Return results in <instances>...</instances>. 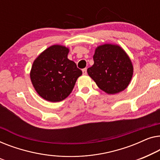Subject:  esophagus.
<instances>
[{
  "label": "esophagus",
  "mask_w": 160,
  "mask_h": 160,
  "mask_svg": "<svg viewBox=\"0 0 160 160\" xmlns=\"http://www.w3.org/2000/svg\"><path fill=\"white\" fill-rule=\"evenodd\" d=\"M82 74L83 75H86L87 74V69L86 68L82 69Z\"/></svg>",
  "instance_id": "34e87169"
}]
</instances>
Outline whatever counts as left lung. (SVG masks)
<instances>
[{
    "label": "left lung",
    "mask_w": 160,
    "mask_h": 160,
    "mask_svg": "<svg viewBox=\"0 0 160 160\" xmlns=\"http://www.w3.org/2000/svg\"><path fill=\"white\" fill-rule=\"evenodd\" d=\"M94 64L87 69L101 90L115 94L125 90L131 80V61L120 46L105 44L98 46L93 55Z\"/></svg>",
    "instance_id": "1"
}]
</instances>
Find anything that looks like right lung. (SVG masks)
I'll return each instance as SVG.
<instances>
[{
    "instance_id": "1",
    "label": "right lung",
    "mask_w": 160,
    "mask_h": 160,
    "mask_svg": "<svg viewBox=\"0 0 160 160\" xmlns=\"http://www.w3.org/2000/svg\"><path fill=\"white\" fill-rule=\"evenodd\" d=\"M69 49L54 45L40 53L33 62L30 72L37 93L48 102L64 100L72 91L82 71L68 59Z\"/></svg>"
}]
</instances>
